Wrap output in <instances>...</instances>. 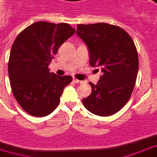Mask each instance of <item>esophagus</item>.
I'll use <instances>...</instances> for the list:
<instances>
[{
    "label": "esophagus",
    "instance_id": "esophagus-1",
    "mask_svg": "<svg viewBox=\"0 0 157 157\" xmlns=\"http://www.w3.org/2000/svg\"><path fill=\"white\" fill-rule=\"evenodd\" d=\"M73 82L76 83V84H79V83H81V82H82V81H79V80H77V79L74 78V79H73Z\"/></svg>",
    "mask_w": 157,
    "mask_h": 157
}]
</instances>
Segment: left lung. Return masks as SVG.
<instances>
[{
    "label": "left lung",
    "instance_id": "1",
    "mask_svg": "<svg viewBox=\"0 0 157 157\" xmlns=\"http://www.w3.org/2000/svg\"><path fill=\"white\" fill-rule=\"evenodd\" d=\"M76 33L89 48V64L103 72L97 85L89 83L92 93L83 104L95 115H113L128 101L135 86L139 67L135 44L123 29L106 23L78 25Z\"/></svg>",
    "mask_w": 157,
    "mask_h": 157
}]
</instances>
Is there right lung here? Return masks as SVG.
Listing matches in <instances>:
<instances>
[{"label": "right lung", "mask_w": 157, "mask_h": 157, "mask_svg": "<svg viewBox=\"0 0 157 157\" xmlns=\"http://www.w3.org/2000/svg\"><path fill=\"white\" fill-rule=\"evenodd\" d=\"M68 24L38 21L21 32L12 46L8 71L12 91L21 107L33 117L55 110L70 76L49 72L48 64L60 46L73 35Z\"/></svg>", "instance_id": "add662e5"}]
</instances>
